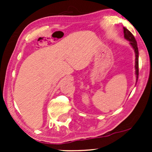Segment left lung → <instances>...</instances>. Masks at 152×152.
Listing matches in <instances>:
<instances>
[{
	"label": "left lung",
	"mask_w": 152,
	"mask_h": 152,
	"mask_svg": "<svg viewBox=\"0 0 152 152\" xmlns=\"http://www.w3.org/2000/svg\"><path fill=\"white\" fill-rule=\"evenodd\" d=\"M124 37L127 40L130 42V45L132 47L134 48V53H135V74H136V83L137 82V79H138V75H139V69H138V48H137V41H136L135 38L133 36L132 34L129 31L127 28L124 27Z\"/></svg>",
	"instance_id": "8db88e82"
}]
</instances>
